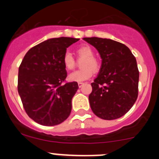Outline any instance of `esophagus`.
<instances>
[{
	"instance_id": "obj_1",
	"label": "esophagus",
	"mask_w": 159,
	"mask_h": 159,
	"mask_svg": "<svg viewBox=\"0 0 159 159\" xmlns=\"http://www.w3.org/2000/svg\"><path fill=\"white\" fill-rule=\"evenodd\" d=\"M84 83H78V86H79V88H81V87H83V85H84Z\"/></svg>"
}]
</instances>
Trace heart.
Masks as SVG:
<instances>
[{
    "mask_svg": "<svg viewBox=\"0 0 159 159\" xmlns=\"http://www.w3.org/2000/svg\"><path fill=\"white\" fill-rule=\"evenodd\" d=\"M78 58H84L81 62V69L70 73L68 80L71 82H83L90 79L94 72H98L100 69V63L94 57L95 53L90 46L84 45L76 49ZM63 64L66 69L71 70L75 66V60L69 52H66L63 57Z\"/></svg>",
    "mask_w": 159,
    "mask_h": 159,
    "instance_id": "heart-1",
    "label": "heart"
}]
</instances>
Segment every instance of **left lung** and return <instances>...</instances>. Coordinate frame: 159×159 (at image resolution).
<instances>
[{
	"mask_svg": "<svg viewBox=\"0 0 159 159\" xmlns=\"http://www.w3.org/2000/svg\"><path fill=\"white\" fill-rule=\"evenodd\" d=\"M102 59L99 75L92 83L90 106L95 116L106 120L122 117L135 102L139 72L136 59L127 46L111 39L85 37Z\"/></svg>",
	"mask_w": 159,
	"mask_h": 159,
	"instance_id": "8db88e82",
	"label": "left lung"
}]
</instances>
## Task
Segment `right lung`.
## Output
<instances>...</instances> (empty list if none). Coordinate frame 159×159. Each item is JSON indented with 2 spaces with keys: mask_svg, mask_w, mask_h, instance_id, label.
I'll list each match as a JSON object with an SVG mask.
<instances>
[{
  "mask_svg": "<svg viewBox=\"0 0 159 159\" xmlns=\"http://www.w3.org/2000/svg\"><path fill=\"white\" fill-rule=\"evenodd\" d=\"M80 39L52 38L25 54L18 71V93L28 116L43 126L58 125L67 119L77 82L63 84L67 71L63 57L67 48Z\"/></svg>",
  "mask_w": 159,
  "mask_h": 159,
  "instance_id": "1",
  "label": "right lung"
}]
</instances>
